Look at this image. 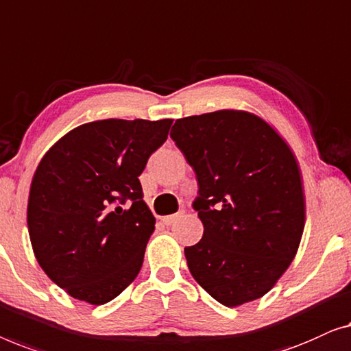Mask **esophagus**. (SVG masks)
<instances>
[{"instance_id": "34e87169", "label": "esophagus", "mask_w": 351, "mask_h": 351, "mask_svg": "<svg viewBox=\"0 0 351 351\" xmlns=\"http://www.w3.org/2000/svg\"><path fill=\"white\" fill-rule=\"evenodd\" d=\"M178 216L180 215H169V216H164V218H162V221H164V224H167V226H171L175 223V221L178 219Z\"/></svg>"}]
</instances>
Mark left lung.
<instances>
[{"label":"left lung","mask_w":351,"mask_h":351,"mask_svg":"<svg viewBox=\"0 0 351 351\" xmlns=\"http://www.w3.org/2000/svg\"><path fill=\"white\" fill-rule=\"evenodd\" d=\"M170 136L195 171L204 237L184 254L197 283L226 307L267 294L298 253L305 224L294 154L267 122L221 110L178 119Z\"/></svg>","instance_id":"1"}]
</instances>
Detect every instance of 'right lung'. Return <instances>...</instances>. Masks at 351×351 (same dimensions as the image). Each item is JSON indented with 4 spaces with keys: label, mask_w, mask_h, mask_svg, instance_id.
I'll use <instances>...</instances> for the list:
<instances>
[{
    "label": "right lung",
    "mask_w": 351,
    "mask_h": 351,
    "mask_svg": "<svg viewBox=\"0 0 351 351\" xmlns=\"http://www.w3.org/2000/svg\"><path fill=\"white\" fill-rule=\"evenodd\" d=\"M171 122H88L39 162L28 197L29 240L44 272L71 298L106 304L140 272L156 218L138 176Z\"/></svg>",
    "instance_id": "1"
}]
</instances>
